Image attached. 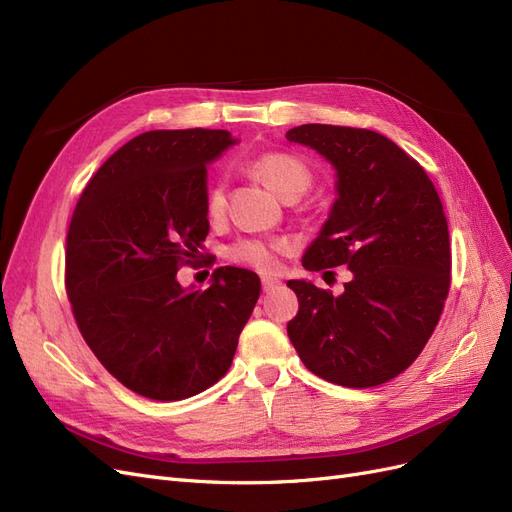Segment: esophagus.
Masks as SVG:
<instances>
[{"instance_id":"obj_1","label":"esophagus","mask_w":512,"mask_h":512,"mask_svg":"<svg viewBox=\"0 0 512 512\" xmlns=\"http://www.w3.org/2000/svg\"><path fill=\"white\" fill-rule=\"evenodd\" d=\"M278 285H280L278 278H272V276H263V278H261V289L266 291V293H270V291L276 289Z\"/></svg>"}]
</instances>
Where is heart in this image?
Instances as JSON below:
<instances>
[{"mask_svg":"<svg viewBox=\"0 0 512 512\" xmlns=\"http://www.w3.org/2000/svg\"><path fill=\"white\" fill-rule=\"evenodd\" d=\"M251 170L285 202H295L310 189L312 174L298 157L287 153H266L253 161ZM225 210V187L221 183L212 185L206 195V212L210 217H221ZM287 251L285 240H259L249 238L232 244L227 249V257L251 266L257 270H274L278 253Z\"/></svg>","mask_w":512,"mask_h":512,"instance_id":"heart-1","label":"heart"}]
</instances>
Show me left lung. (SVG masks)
<instances>
[{
	"mask_svg": "<svg viewBox=\"0 0 512 512\" xmlns=\"http://www.w3.org/2000/svg\"><path fill=\"white\" fill-rule=\"evenodd\" d=\"M287 140L315 148L336 170L338 197L302 266L351 270L340 295L289 280L300 302L289 340L329 383L383 385L419 357L449 295V227L438 191L376 131L308 123L289 129Z\"/></svg>",
	"mask_w": 512,
	"mask_h": 512,
	"instance_id": "left-lung-1",
	"label": "left lung"
}]
</instances>
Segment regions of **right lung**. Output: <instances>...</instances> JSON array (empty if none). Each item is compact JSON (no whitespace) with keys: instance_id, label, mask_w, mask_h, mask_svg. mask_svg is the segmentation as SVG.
<instances>
[{"instance_id":"add662e5","label":"right lung","mask_w":512,"mask_h":512,"mask_svg":"<svg viewBox=\"0 0 512 512\" xmlns=\"http://www.w3.org/2000/svg\"><path fill=\"white\" fill-rule=\"evenodd\" d=\"M236 140L225 129H157L123 144L91 178L65 242V289L102 366L144 398L185 400L232 366L259 276L217 268L185 289L178 268L208 236L206 166Z\"/></svg>"}]
</instances>
